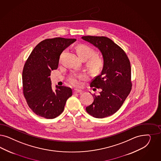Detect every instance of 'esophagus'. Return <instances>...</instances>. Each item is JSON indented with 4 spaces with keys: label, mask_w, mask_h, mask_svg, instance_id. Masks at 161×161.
I'll return each mask as SVG.
<instances>
[{
    "label": "esophagus",
    "mask_w": 161,
    "mask_h": 161,
    "mask_svg": "<svg viewBox=\"0 0 161 161\" xmlns=\"http://www.w3.org/2000/svg\"><path fill=\"white\" fill-rule=\"evenodd\" d=\"M74 93H81L82 90H78V89H74L73 91Z\"/></svg>",
    "instance_id": "obj_1"
}]
</instances>
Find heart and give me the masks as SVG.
Wrapping results in <instances>:
<instances>
[{"instance_id": "heart-1", "label": "heart", "mask_w": 161, "mask_h": 161, "mask_svg": "<svg viewBox=\"0 0 161 161\" xmlns=\"http://www.w3.org/2000/svg\"><path fill=\"white\" fill-rule=\"evenodd\" d=\"M78 55L83 61H86V65L89 71L92 74H99L103 69L105 61L102 56L95 53L94 49L85 44H78L76 47ZM64 52L61 54V59ZM86 75L83 74H73L69 78L70 83L74 86H79L80 81L86 78Z\"/></svg>"}]
</instances>
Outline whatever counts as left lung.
Segmentation results:
<instances>
[{
  "label": "left lung",
  "instance_id": "8db88e82",
  "mask_svg": "<svg viewBox=\"0 0 161 161\" xmlns=\"http://www.w3.org/2000/svg\"><path fill=\"white\" fill-rule=\"evenodd\" d=\"M81 38L97 47L105 61L101 74L90 83L91 87L100 89V94H93L94 101L86 110L94 118L109 117L119 110L131 90L130 62L122 48L106 37Z\"/></svg>",
  "mask_w": 161,
  "mask_h": 161
}]
</instances>
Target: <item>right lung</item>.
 I'll use <instances>...</instances> for the list:
<instances>
[{"label": "right lung", "instance_id": "right-lung-1", "mask_svg": "<svg viewBox=\"0 0 161 161\" xmlns=\"http://www.w3.org/2000/svg\"><path fill=\"white\" fill-rule=\"evenodd\" d=\"M75 39L56 37L40 42L28 56L22 71L23 94L30 108L40 117L53 119L64 109L72 89L65 86L52 89L50 73L58 67L62 52Z\"/></svg>", "mask_w": 161, "mask_h": 161}]
</instances>
